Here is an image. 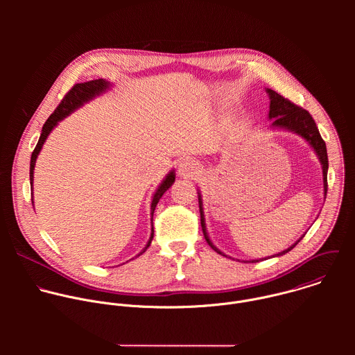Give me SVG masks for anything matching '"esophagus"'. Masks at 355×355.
<instances>
[{"label":"esophagus","instance_id":"1","mask_svg":"<svg viewBox=\"0 0 355 355\" xmlns=\"http://www.w3.org/2000/svg\"><path fill=\"white\" fill-rule=\"evenodd\" d=\"M200 171V167L196 162L193 160H184L180 163V168H178V173L182 175V177H195L198 173Z\"/></svg>","mask_w":355,"mask_h":355}]
</instances>
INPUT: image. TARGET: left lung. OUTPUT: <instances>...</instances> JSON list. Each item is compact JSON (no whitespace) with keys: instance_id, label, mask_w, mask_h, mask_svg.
Listing matches in <instances>:
<instances>
[{"instance_id":"obj_1","label":"left lung","mask_w":355,"mask_h":355,"mask_svg":"<svg viewBox=\"0 0 355 355\" xmlns=\"http://www.w3.org/2000/svg\"><path fill=\"white\" fill-rule=\"evenodd\" d=\"M267 92L270 95L271 104H270V115L268 118L272 119V126L274 128H284L288 130H292L297 135H300L303 139H306L309 141V144L315 148V151L318 153V157L323 166V185H324V199L327 195V170H329V160H327V148H326V143L322 139L319 129L316 126L315 119L312 118V115L303 110L302 107L293 104L292 101H289L288 98L279 95L278 92H275L271 88H267ZM199 212H200V226H202V232H204V236L208 241V244L218 251L219 254L225 256L220 250H218L209 240L208 233H207V227H205V218H204V211H202V200L199 196ZM303 237V236H302ZM302 237L288 250H284L282 252H278L277 256H282L285 252L291 251L300 240ZM226 257V256H225ZM259 260H252L251 263H257Z\"/></svg>"}]
</instances>
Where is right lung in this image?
Returning a JSON list of instances; mask_svg holds the SVG:
<instances>
[{
  "label": "right lung",
  "instance_id": "obj_1",
  "mask_svg": "<svg viewBox=\"0 0 355 355\" xmlns=\"http://www.w3.org/2000/svg\"><path fill=\"white\" fill-rule=\"evenodd\" d=\"M110 87V83L103 80V78H98V80H91V81H87V83H80V84H76L71 87V89H69V92L63 96L62 103L58 105V108L53 111V114L49 116V119L44 122L43 128H42V133H40V137H39V141L33 150L32 153V157H31V168H29V178H31V185H32V181H33V168H35V163H36V157L39 155V151L46 140V137L49 136V133L52 132V129L58 125L59 121H62L63 118H66L69 114H71L74 110H77L78 107H81L84 103H87V101L92 99L95 95L101 94L103 91H105L107 88ZM175 181V175L174 173L171 171L166 180L162 182V185L159 187V189L156 191L155 196H153V200H151V220H153V214H155V209H156V205L159 204L160 198L163 196V193L173 185V182ZM153 236H155V230L151 229V236H150V240L147 241L144 250L141 252H144L147 250V247L150 245L151 240H153ZM140 252V254H141ZM139 254V256H140Z\"/></svg>",
  "mask_w": 355,
  "mask_h": 355
}]
</instances>
